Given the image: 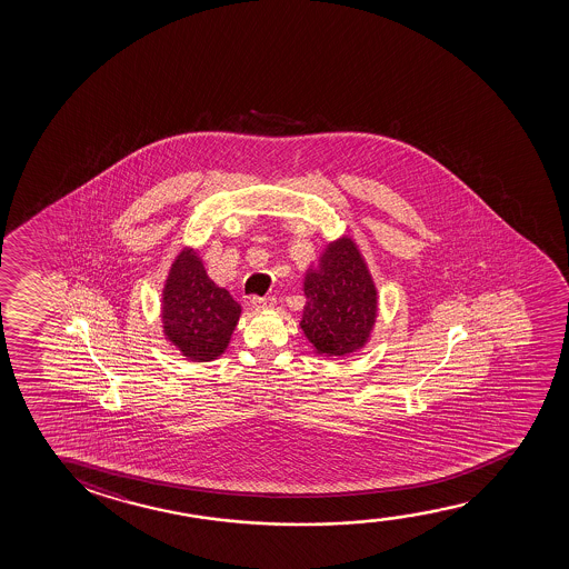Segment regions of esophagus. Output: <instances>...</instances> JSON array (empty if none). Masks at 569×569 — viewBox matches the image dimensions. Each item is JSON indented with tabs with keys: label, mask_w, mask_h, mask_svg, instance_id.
<instances>
[{
	"label": "esophagus",
	"mask_w": 569,
	"mask_h": 569,
	"mask_svg": "<svg viewBox=\"0 0 569 569\" xmlns=\"http://www.w3.org/2000/svg\"><path fill=\"white\" fill-rule=\"evenodd\" d=\"M273 305H276V299H273V297H252V299H250V307H252L254 311L272 309Z\"/></svg>",
	"instance_id": "1"
}]
</instances>
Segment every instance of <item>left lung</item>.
Returning <instances> with one entry per match:
<instances>
[{"label":"left lung","instance_id":"obj_1","mask_svg":"<svg viewBox=\"0 0 569 569\" xmlns=\"http://www.w3.org/2000/svg\"><path fill=\"white\" fill-rule=\"evenodd\" d=\"M299 327L317 356L343 358L371 340L379 293L358 242L348 234L328 242L303 276Z\"/></svg>","mask_w":569,"mask_h":569}]
</instances>
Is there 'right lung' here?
Returning <instances> with one entry per match:
<instances>
[{"instance_id": "add662e5", "label": "right lung", "mask_w": 569, "mask_h": 569, "mask_svg": "<svg viewBox=\"0 0 569 569\" xmlns=\"http://www.w3.org/2000/svg\"><path fill=\"white\" fill-rule=\"evenodd\" d=\"M241 311L229 291L208 276L196 249L180 250L161 293L164 340L187 361H213L231 342Z\"/></svg>"}]
</instances>
